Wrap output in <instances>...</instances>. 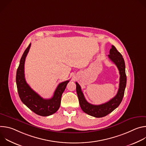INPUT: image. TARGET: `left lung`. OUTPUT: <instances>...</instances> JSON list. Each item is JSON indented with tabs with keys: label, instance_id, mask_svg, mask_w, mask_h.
<instances>
[{
	"label": "left lung",
	"instance_id": "obj_1",
	"mask_svg": "<svg viewBox=\"0 0 146 146\" xmlns=\"http://www.w3.org/2000/svg\"><path fill=\"white\" fill-rule=\"evenodd\" d=\"M108 57L115 64L120 75L119 88L117 94L113 98L102 105H92L86 100L81 91V87L76 82V91L81 109L88 115L96 118L105 117L118 108L122 100L125 89L126 87L127 76L125 73V62L122 55L117 51L114 46H112L110 50V54L108 55Z\"/></svg>",
	"mask_w": 146,
	"mask_h": 146
}]
</instances>
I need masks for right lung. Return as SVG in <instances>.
<instances>
[{
	"label": "right lung",
	"instance_id": "right-lung-1",
	"mask_svg": "<svg viewBox=\"0 0 146 146\" xmlns=\"http://www.w3.org/2000/svg\"><path fill=\"white\" fill-rule=\"evenodd\" d=\"M31 46L30 43L25 50L17 70L16 83L18 95L24 105L35 113L41 116H48L55 113L59 109L62 93L65 91L69 80L59 84L51 99H43L34 91L27 84L24 74L25 58Z\"/></svg>",
	"mask_w": 146,
	"mask_h": 146
}]
</instances>
